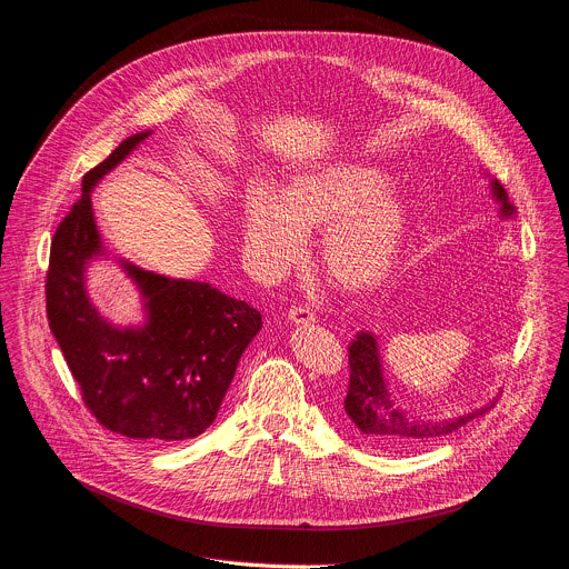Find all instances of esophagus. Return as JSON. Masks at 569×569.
<instances>
[{
    "label": "esophagus",
    "instance_id": "34e87169",
    "mask_svg": "<svg viewBox=\"0 0 569 569\" xmlns=\"http://www.w3.org/2000/svg\"><path fill=\"white\" fill-rule=\"evenodd\" d=\"M288 319L292 321V323H297V326H310V323H315L317 319H315V312L310 310V308H290V312H288Z\"/></svg>",
    "mask_w": 569,
    "mask_h": 569
}]
</instances>
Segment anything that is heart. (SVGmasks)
Masks as SVG:
<instances>
[{
    "instance_id": "1",
    "label": "heart",
    "mask_w": 569,
    "mask_h": 569,
    "mask_svg": "<svg viewBox=\"0 0 569 569\" xmlns=\"http://www.w3.org/2000/svg\"><path fill=\"white\" fill-rule=\"evenodd\" d=\"M382 167L332 160L303 169L279 189L257 184L243 208V250L261 279H277L319 232L317 259L346 292L380 288L398 268L413 226L409 201Z\"/></svg>"
}]
</instances>
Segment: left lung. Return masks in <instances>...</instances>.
Returning a JSON list of instances; mask_svg holds the SVG:
<instances>
[{"mask_svg":"<svg viewBox=\"0 0 569 569\" xmlns=\"http://www.w3.org/2000/svg\"><path fill=\"white\" fill-rule=\"evenodd\" d=\"M485 178L489 180V192L498 203L500 219H516V208L509 203L505 187L489 173H485ZM348 359L350 382L343 400V418L350 431L372 449L396 451L449 436L469 420L489 411L496 402L493 398L489 405L453 418H425L411 413L393 393L380 350V339L375 332L359 330L348 346Z\"/></svg>","mask_w":569,"mask_h":569,"instance_id":"1","label":"left lung"}]
</instances>
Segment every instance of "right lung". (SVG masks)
Masks as SVG:
<instances>
[{
	"label": "right lung",
	"instance_id": "1",
	"mask_svg": "<svg viewBox=\"0 0 569 569\" xmlns=\"http://www.w3.org/2000/svg\"><path fill=\"white\" fill-rule=\"evenodd\" d=\"M153 131L124 138L82 180L80 203L60 223L47 277L49 326L84 405L109 431L144 442L199 438L214 420L261 312L208 281L173 279L118 259L138 290L142 319L116 323L89 295V266L109 259L91 194Z\"/></svg>",
	"mask_w": 569,
	"mask_h": 569
}]
</instances>
